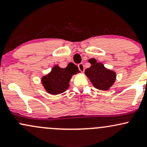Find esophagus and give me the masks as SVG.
Masks as SVG:
<instances>
[{"instance_id": "obj_1", "label": "esophagus", "mask_w": 147, "mask_h": 147, "mask_svg": "<svg viewBox=\"0 0 147 147\" xmlns=\"http://www.w3.org/2000/svg\"><path fill=\"white\" fill-rule=\"evenodd\" d=\"M78 68L79 69V70H80L82 72H84V70H85V68H84V65L83 63H79L78 65Z\"/></svg>"}]
</instances>
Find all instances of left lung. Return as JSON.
I'll use <instances>...</instances> for the list:
<instances>
[{
    "instance_id": "left-lung-1",
    "label": "left lung",
    "mask_w": 147,
    "mask_h": 147,
    "mask_svg": "<svg viewBox=\"0 0 147 147\" xmlns=\"http://www.w3.org/2000/svg\"><path fill=\"white\" fill-rule=\"evenodd\" d=\"M88 61L91 66L86 69L85 75L95 88L109 90L115 82L116 72L106 68L102 63H97L95 59H90Z\"/></svg>"
}]
</instances>
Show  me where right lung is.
I'll use <instances>...</instances> for the list:
<instances>
[{
  "instance_id": "right-lung-1",
  "label": "right lung",
  "mask_w": 147,
  "mask_h": 147,
  "mask_svg": "<svg viewBox=\"0 0 147 147\" xmlns=\"http://www.w3.org/2000/svg\"><path fill=\"white\" fill-rule=\"evenodd\" d=\"M70 65L68 64L66 68H62L59 65H55L51 71L42 77L41 84L48 93L59 95L68 88L72 75L80 72L77 65Z\"/></svg>"
}]
</instances>
